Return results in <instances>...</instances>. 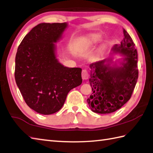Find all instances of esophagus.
<instances>
[{
    "label": "esophagus",
    "instance_id": "obj_1",
    "mask_svg": "<svg viewBox=\"0 0 153 153\" xmlns=\"http://www.w3.org/2000/svg\"><path fill=\"white\" fill-rule=\"evenodd\" d=\"M82 79L83 80H86L89 78V74L88 71L86 70H82Z\"/></svg>",
    "mask_w": 153,
    "mask_h": 153
}]
</instances>
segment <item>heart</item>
Wrapping results in <instances>:
<instances>
[{
  "mask_svg": "<svg viewBox=\"0 0 153 153\" xmlns=\"http://www.w3.org/2000/svg\"><path fill=\"white\" fill-rule=\"evenodd\" d=\"M101 38L100 36L98 35H94L89 39L88 42L85 44V48H90L93 46H94L95 44H97V42L100 41Z\"/></svg>",
  "mask_w": 153,
  "mask_h": 153,
  "instance_id": "heart-1",
  "label": "heart"
}]
</instances>
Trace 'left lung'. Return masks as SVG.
I'll list each match as a JSON object with an SVG mask.
<instances>
[{
    "label": "left lung",
    "instance_id": "1",
    "mask_svg": "<svg viewBox=\"0 0 153 153\" xmlns=\"http://www.w3.org/2000/svg\"><path fill=\"white\" fill-rule=\"evenodd\" d=\"M124 38L115 44L113 52L124 56L120 66L109 58L92 63L89 83L93 93L87 101L92 111L111 113L130 100L138 79L137 51L132 38L123 29Z\"/></svg>",
    "mask_w": 153,
    "mask_h": 153
}]
</instances>
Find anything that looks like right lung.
<instances>
[{
    "label": "right lung",
    "instance_id": "add662e5",
    "mask_svg": "<svg viewBox=\"0 0 153 153\" xmlns=\"http://www.w3.org/2000/svg\"><path fill=\"white\" fill-rule=\"evenodd\" d=\"M67 23H41L21 42L14 76L26 103L42 115L58 112L71 89L82 83V69L68 68L56 58V46Z\"/></svg>",
    "mask_w": 153,
    "mask_h": 153
}]
</instances>
